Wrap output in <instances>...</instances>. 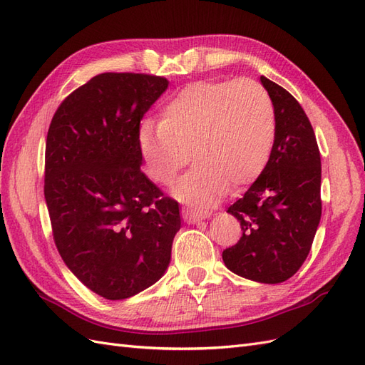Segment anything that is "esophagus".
Instances as JSON below:
<instances>
[{"instance_id":"obj_1","label":"esophagus","mask_w":365,"mask_h":365,"mask_svg":"<svg viewBox=\"0 0 365 365\" xmlns=\"http://www.w3.org/2000/svg\"><path fill=\"white\" fill-rule=\"evenodd\" d=\"M182 215H183L185 222L195 223V222L205 220V218H207L211 214L207 211H203V210L202 211L197 210V207H192V206H183L182 207Z\"/></svg>"}]
</instances>
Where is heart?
Here are the masks:
<instances>
[{
	"instance_id": "b5f03b06",
	"label": "heart",
	"mask_w": 365,
	"mask_h": 365,
	"mask_svg": "<svg viewBox=\"0 0 365 365\" xmlns=\"http://www.w3.org/2000/svg\"><path fill=\"white\" fill-rule=\"evenodd\" d=\"M275 139V110L254 79L199 81L166 103L159 123L145 122L139 147L148 175L168 185L192 159L175 186L186 200L211 202L262 174Z\"/></svg>"
}]
</instances>
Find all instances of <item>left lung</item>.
<instances>
[{"instance_id": "left-lung-1", "label": "left lung", "mask_w": 365, "mask_h": 365, "mask_svg": "<svg viewBox=\"0 0 365 365\" xmlns=\"http://www.w3.org/2000/svg\"><path fill=\"white\" fill-rule=\"evenodd\" d=\"M275 110V139L266 168L227 207L242 237L223 251L234 274L283 283L303 266L321 218V154L312 123L287 90L264 76Z\"/></svg>"}]
</instances>
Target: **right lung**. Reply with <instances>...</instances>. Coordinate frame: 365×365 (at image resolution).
Returning <instances> with one entry per match:
<instances>
[{
  "label": "right lung",
  "mask_w": 365,
  "mask_h": 365,
  "mask_svg": "<svg viewBox=\"0 0 365 365\" xmlns=\"http://www.w3.org/2000/svg\"><path fill=\"white\" fill-rule=\"evenodd\" d=\"M168 87L147 73H102L61 102L46 143L44 195L67 267L93 292L125 299L171 259L179 203L140 171V119Z\"/></svg>",
  "instance_id": "obj_1"
}]
</instances>
